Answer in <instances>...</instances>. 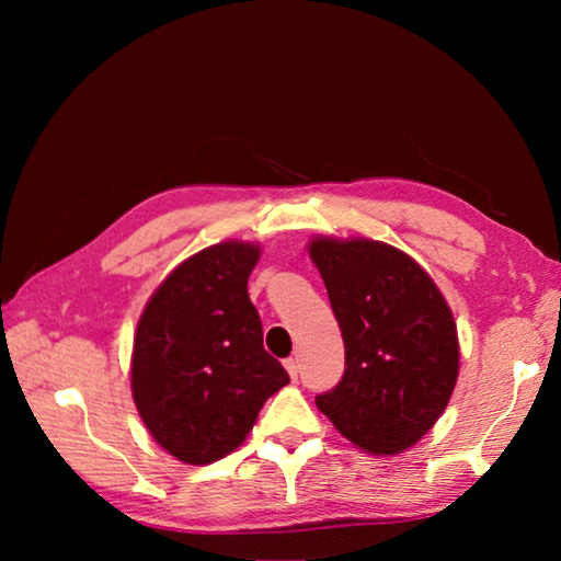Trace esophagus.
Listing matches in <instances>:
<instances>
[{
  "mask_svg": "<svg viewBox=\"0 0 561 561\" xmlns=\"http://www.w3.org/2000/svg\"><path fill=\"white\" fill-rule=\"evenodd\" d=\"M284 366H287V371H289V376L294 378V381H297V376H299V358L297 356H289L287 360H284Z\"/></svg>",
  "mask_w": 561,
  "mask_h": 561,
  "instance_id": "1",
  "label": "esophagus"
}]
</instances>
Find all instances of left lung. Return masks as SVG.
<instances>
[{
    "mask_svg": "<svg viewBox=\"0 0 561 561\" xmlns=\"http://www.w3.org/2000/svg\"><path fill=\"white\" fill-rule=\"evenodd\" d=\"M341 327L346 368L319 411L358 448L396 455L438 421L458 381V329L433 279L391 244L309 247Z\"/></svg>",
    "mask_w": 561,
    "mask_h": 561,
    "instance_id": "8db88e82",
    "label": "left lung"
}]
</instances>
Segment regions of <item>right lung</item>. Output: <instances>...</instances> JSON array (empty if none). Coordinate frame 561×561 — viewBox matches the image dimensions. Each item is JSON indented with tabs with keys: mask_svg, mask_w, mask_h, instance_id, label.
Returning <instances> with one entry per match:
<instances>
[{
	"mask_svg": "<svg viewBox=\"0 0 561 561\" xmlns=\"http://www.w3.org/2000/svg\"><path fill=\"white\" fill-rule=\"evenodd\" d=\"M260 247L222 242L160 284L133 341V401L150 435L187 465L225 458L289 374L262 346L247 294Z\"/></svg>",
	"mask_w": 561,
	"mask_h": 561,
	"instance_id": "obj_1",
	"label": "right lung"
}]
</instances>
